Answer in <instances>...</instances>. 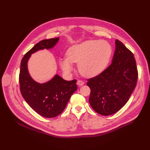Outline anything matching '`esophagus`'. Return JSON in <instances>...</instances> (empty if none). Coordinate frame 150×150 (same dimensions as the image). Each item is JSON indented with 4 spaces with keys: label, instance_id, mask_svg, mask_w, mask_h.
Instances as JSON below:
<instances>
[{
    "label": "esophagus",
    "instance_id": "1",
    "mask_svg": "<svg viewBox=\"0 0 150 150\" xmlns=\"http://www.w3.org/2000/svg\"><path fill=\"white\" fill-rule=\"evenodd\" d=\"M77 84L78 86H81L84 84V82L82 81H81V80H78L77 82Z\"/></svg>",
    "mask_w": 150,
    "mask_h": 150
}]
</instances>
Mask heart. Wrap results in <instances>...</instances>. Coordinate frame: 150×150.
Listing matches in <instances>:
<instances>
[{
  "instance_id": "obj_1",
  "label": "heart",
  "mask_w": 150,
  "mask_h": 150,
  "mask_svg": "<svg viewBox=\"0 0 150 150\" xmlns=\"http://www.w3.org/2000/svg\"><path fill=\"white\" fill-rule=\"evenodd\" d=\"M111 54L110 44L105 40H87L70 47L66 59L60 60V65L66 73L73 70L71 63H79V71L86 77H93L103 71Z\"/></svg>"
}]
</instances>
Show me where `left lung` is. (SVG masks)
<instances>
[{"instance_id":"obj_1","label":"left lung","mask_w":150,"mask_h":150,"mask_svg":"<svg viewBox=\"0 0 150 150\" xmlns=\"http://www.w3.org/2000/svg\"><path fill=\"white\" fill-rule=\"evenodd\" d=\"M115 45L111 64L87 82L91 89V106L104 116L115 113L126 104L138 80L133 53L119 40H116Z\"/></svg>"}]
</instances>
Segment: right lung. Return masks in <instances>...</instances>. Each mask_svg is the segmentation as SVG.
<instances>
[{
    "label": "right lung",
    "mask_w": 150,
    "mask_h": 150,
    "mask_svg": "<svg viewBox=\"0 0 150 150\" xmlns=\"http://www.w3.org/2000/svg\"><path fill=\"white\" fill-rule=\"evenodd\" d=\"M59 39L57 37L45 39L36 44L22 58L19 73L20 90L22 97L35 111L46 118L58 116L65 109L70 97L77 90V80L65 81L56 75L46 83H37L29 75L27 62L31 54L39 50L52 48Z\"/></svg>",
    "instance_id": "right-lung-1"
}]
</instances>
